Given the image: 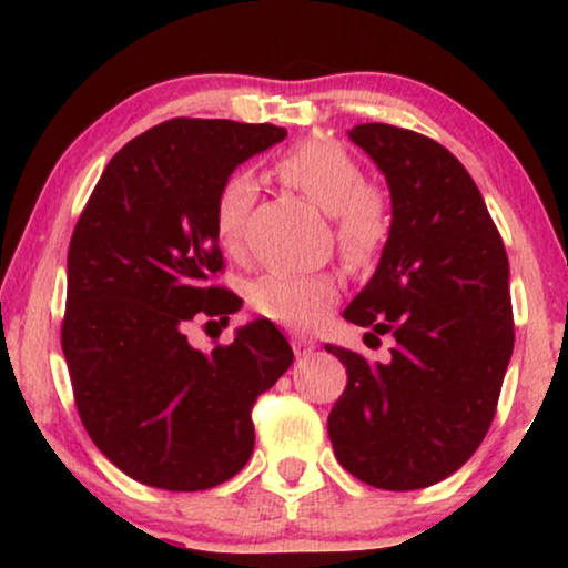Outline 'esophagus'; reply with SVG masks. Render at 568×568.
I'll return each instance as SVG.
<instances>
[{
	"label": "esophagus",
	"mask_w": 568,
	"mask_h": 568,
	"mask_svg": "<svg viewBox=\"0 0 568 568\" xmlns=\"http://www.w3.org/2000/svg\"><path fill=\"white\" fill-rule=\"evenodd\" d=\"M292 348L297 356H310L315 352V341L305 336H292Z\"/></svg>",
	"instance_id": "esophagus-1"
}]
</instances>
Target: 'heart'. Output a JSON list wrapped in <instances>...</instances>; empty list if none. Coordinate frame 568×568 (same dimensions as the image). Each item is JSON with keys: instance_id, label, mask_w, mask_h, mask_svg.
<instances>
[{"instance_id": "b5f03b06", "label": "heart", "mask_w": 568, "mask_h": 568, "mask_svg": "<svg viewBox=\"0 0 568 568\" xmlns=\"http://www.w3.org/2000/svg\"><path fill=\"white\" fill-rule=\"evenodd\" d=\"M274 170L282 181L331 214L333 240L352 268H369L393 235L390 196L377 183L364 181L359 160L333 139H302L278 154ZM255 181L245 170H232L214 196V235L227 253L243 245L247 214L255 204ZM341 297V278L321 274L268 271L255 278L247 300L255 313L286 328H313Z\"/></svg>"}]
</instances>
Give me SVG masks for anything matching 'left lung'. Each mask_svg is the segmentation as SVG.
I'll return each instance as SVG.
<instances>
[{"label":"left lung","mask_w":568,"mask_h":568,"mask_svg":"<svg viewBox=\"0 0 568 568\" xmlns=\"http://www.w3.org/2000/svg\"><path fill=\"white\" fill-rule=\"evenodd\" d=\"M348 136L390 185L393 235L344 317L390 333L395 346L385 364L325 346L348 375L328 437L354 478L414 491L468 463L494 422L515 346L509 261L453 152L390 123H362Z\"/></svg>","instance_id":"8db88e82"}]
</instances>
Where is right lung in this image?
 Returning <instances> with one entry per match:
<instances>
[{"instance_id": "right-lung-1", "label": "right lung", "mask_w": 568, "mask_h": 568, "mask_svg": "<svg viewBox=\"0 0 568 568\" xmlns=\"http://www.w3.org/2000/svg\"><path fill=\"white\" fill-rule=\"evenodd\" d=\"M284 136L274 123L170 119L115 152L77 220L61 348L82 426L139 484L204 491L243 470L255 400L294 359L271 321L209 354L185 336L193 317L224 325L240 310L214 284L216 189Z\"/></svg>"}]
</instances>
